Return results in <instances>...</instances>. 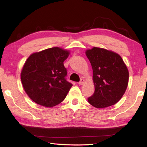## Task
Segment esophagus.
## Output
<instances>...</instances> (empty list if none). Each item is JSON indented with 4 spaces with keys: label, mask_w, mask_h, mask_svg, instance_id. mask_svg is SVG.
<instances>
[{
    "label": "esophagus",
    "mask_w": 147,
    "mask_h": 147,
    "mask_svg": "<svg viewBox=\"0 0 147 147\" xmlns=\"http://www.w3.org/2000/svg\"><path fill=\"white\" fill-rule=\"evenodd\" d=\"M84 82H85V79L83 78H82L80 79V81L79 82H78V84H80V85H82V84H84Z\"/></svg>",
    "instance_id": "34e87169"
}]
</instances>
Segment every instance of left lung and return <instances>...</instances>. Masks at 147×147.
Listing matches in <instances>:
<instances>
[{
    "instance_id": "left-lung-1",
    "label": "left lung",
    "mask_w": 147,
    "mask_h": 147,
    "mask_svg": "<svg viewBox=\"0 0 147 147\" xmlns=\"http://www.w3.org/2000/svg\"><path fill=\"white\" fill-rule=\"evenodd\" d=\"M86 54L93 69L94 84L93 94L88 98L96 108H104L116 104L122 98L128 84L129 73L118 54L93 47Z\"/></svg>"
}]
</instances>
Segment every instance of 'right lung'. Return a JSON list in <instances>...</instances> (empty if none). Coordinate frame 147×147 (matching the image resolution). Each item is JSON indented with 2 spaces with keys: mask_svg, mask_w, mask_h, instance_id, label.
Listing matches in <instances>:
<instances>
[{
  "mask_svg": "<svg viewBox=\"0 0 147 147\" xmlns=\"http://www.w3.org/2000/svg\"><path fill=\"white\" fill-rule=\"evenodd\" d=\"M69 52L53 47L31 54L24 63L21 79L24 91L36 104L51 108L63 101L73 86L66 80L63 61Z\"/></svg>",
  "mask_w": 147,
  "mask_h": 147,
  "instance_id": "add662e5",
  "label": "right lung"
}]
</instances>
